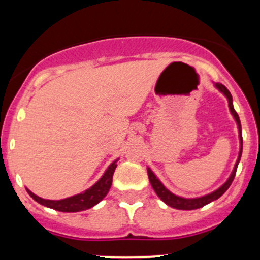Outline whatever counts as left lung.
<instances>
[{
    "instance_id": "8db88e82",
    "label": "left lung",
    "mask_w": 260,
    "mask_h": 260,
    "mask_svg": "<svg viewBox=\"0 0 260 260\" xmlns=\"http://www.w3.org/2000/svg\"><path fill=\"white\" fill-rule=\"evenodd\" d=\"M213 84H214V87H215V89L218 90L219 92H221L226 98V100H228V106H229L230 114H232L234 121L237 122L238 134H239V152H238V159H237V161H235L234 168H233V170H232V173H230L229 178L226 179V180L224 181V183L221 184V185L219 186L218 189H215L214 191L209 192V194H205V195H202V197H197V198H184V197H180V195H176V194H174V192H171L170 190L168 189L167 186H165L164 184L161 183V181H160V179L157 178L156 175H155L154 171H152L148 167L149 181H150V184H151L154 191L156 192L157 197H159L160 199H161L162 202L165 203V204L169 205V207H171V208H174V209H179V210L199 209V208H202V207H204V205L209 204V203L214 202V200L219 199V198H220L221 195H223L224 192H225L226 190L229 189L230 184H232V181L234 180L235 173H237L238 165H239L240 157H242V151H243L242 125H240L239 116H238L237 111L234 110V106H233V98H232V95H230L229 90L226 89L224 85L215 84V82H213Z\"/></svg>"
}]
</instances>
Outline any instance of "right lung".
Listing matches in <instances>:
<instances>
[{
  "instance_id": "obj_1",
  "label": "right lung",
  "mask_w": 260,
  "mask_h": 260,
  "mask_svg": "<svg viewBox=\"0 0 260 260\" xmlns=\"http://www.w3.org/2000/svg\"><path fill=\"white\" fill-rule=\"evenodd\" d=\"M117 161H119V157L109 165L108 169L103 174V176L92 186H90L89 189L80 192V194L72 195V197L65 198V199H44V198L37 197L36 194H34L30 189L26 188V190H27V192L30 194L32 199L36 200L39 204L44 205V207L51 208V209L63 211V213H76V211L87 210L90 208L95 207L96 204H99L108 195L109 190L111 188L112 175H114L115 169L117 167Z\"/></svg>"
}]
</instances>
